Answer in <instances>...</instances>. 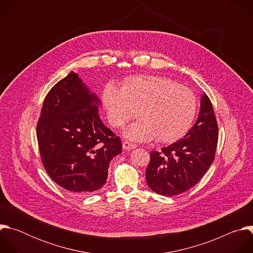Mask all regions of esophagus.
Here are the masks:
<instances>
[{
    "label": "esophagus",
    "mask_w": 253,
    "mask_h": 253,
    "mask_svg": "<svg viewBox=\"0 0 253 253\" xmlns=\"http://www.w3.org/2000/svg\"><path fill=\"white\" fill-rule=\"evenodd\" d=\"M135 147H136V145H135V144H133L132 142L127 141V140L123 141V149H125V150H131V149H133V148H135Z\"/></svg>",
    "instance_id": "1"
}]
</instances>
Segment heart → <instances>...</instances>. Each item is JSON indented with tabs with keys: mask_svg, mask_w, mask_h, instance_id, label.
<instances>
[{
	"mask_svg": "<svg viewBox=\"0 0 253 253\" xmlns=\"http://www.w3.org/2000/svg\"><path fill=\"white\" fill-rule=\"evenodd\" d=\"M109 122L120 127L142 117L125 130L134 141L174 142L190 129L197 99L186 86L159 76H135L126 80L122 89L110 84L103 93Z\"/></svg>",
	"mask_w": 253,
	"mask_h": 253,
	"instance_id": "heart-1",
	"label": "heart"
}]
</instances>
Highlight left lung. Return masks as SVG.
<instances>
[{
    "instance_id": "1",
    "label": "left lung",
    "mask_w": 253,
    "mask_h": 253,
    "mask_svg": "<svg viewBox=\"0 0 253 253\" xmlns=\"http://www.w3.org/2000/svg\"><path fill=\"white\" fill-rule=\"evenodd\" d=\"M218 141V125L209 97L202 95L199 116L184 138L161 151H151L146 181L163 196L188 191L211 166Z\"/></svg>"
}]
</instances>
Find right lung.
Returning a JSON list of instances; mask_svg holds the SVG:
<instances>
[{
	"label": "right lung",
	"mask_w": 253,
	"mask_h": 253,
	"mask_svg": "<svg viewBox=\"0 0 253 253\" xmlns=\"http://www.w3.org/2000/svg\"><path fill=\"white\" fill-rule=\"evenodd\" d=\"M98 103L71 72L47 94L37 124L46 172L59 186L78 196L100 189L110 161L122 152L121 139L99 117Z\"/></svg>",
	"instance_id": "obj_1"
}]
</instances>
